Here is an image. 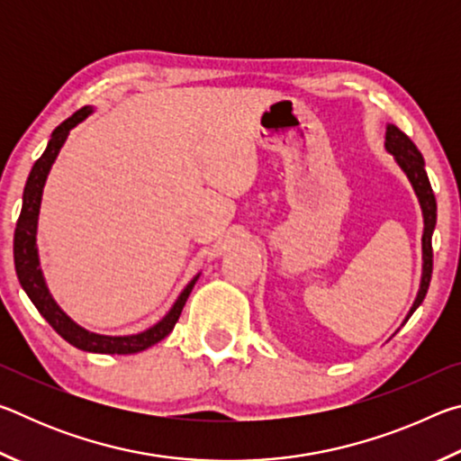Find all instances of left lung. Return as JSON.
Masks as SVG:
<instances>
[{"label": "left lung", "instance_id": "8db88e82", "mask_svg": "<svg viewBox=\"0 0 461 461\" xmlns=\"http://www.w3.org/2000/svg\"><path fill=\"white\" fill-rule=\"evenodd\" d=\"M384 148H386V152L394 158L396 167L402 170V175L407 176L409 185L412 186V193H415V197L419 201L420 215H423V238H420L423 267H420V283H419L417 296H415V301H412L409 313L402 321V323H407L409 317L415 313L420 303H423L429 283H431V272H433L431 238L435 231V223H437V203H435L431 183H429V176L425 173L423 154L419 152V148L411 142V138L404 134V131L396 128L394 123H388L386 126Z\"/></svg>", "mask_w": 461, "mask_h": 461}]
</instances>
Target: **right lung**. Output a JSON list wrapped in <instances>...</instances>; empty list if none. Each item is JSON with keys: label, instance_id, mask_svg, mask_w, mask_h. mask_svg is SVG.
Returning <instances> with one entry per match:
<instances>
[{"label": "right lung", "instance_id": "1", "mask_svg": "<svg viewBox=\"0 0 461 461\" xmlns=\"http://www.w3.org/2000/svg\"><path fill=\"white\" fill-rule=\"evenodd\" d=\"M93 112H95V107L85 105L79 112H75L71 118L62 122L60 126L52 131L49 144H46V150L42 152L41 158L34 162L32 170H30L24 186V197H22L20 220L15 223L14 233L15 275H18L22 288H24L28 299L34 303L38 313L52 325V330L57 331L62 339L71 343V346L91 354H138L154 346V343H158L160 339H165L167 335L175 330V323L178 321V317H181V311L186 299H189L194 283L199 280L201 272L191 278V283L183 288L181 294H178L176 301L173 303V307L168 309V313L162 317L158 323L131 335H104L85 330V327L73 321V319L59 307V303L54 301V296L49 291V285H46L41 268V256H38V217H41L46 178H49L54 160H57L60 148L65 146L71 130L87 120Z\"/></svg>", "mask_w": 461, "mask_h": 461}]
</instances>
